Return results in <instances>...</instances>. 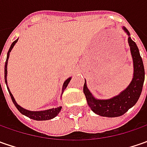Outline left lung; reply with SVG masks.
<instances>
[{
  "instance_id": "left-lung-1",
  "label": "left lung",
  "mask_w": 147,
  "mask_h": 147,
  "mask_svg": "<svg viewBox=\"0 0 147 147\" xmlns=\"http://www.w3.org/2000/svg\"><path fill=\"white\" fill-rule=\"evenodd\" d=\"M123 29L128 36L127 42L130 47L133 61V77L130 84L118 96L108 100H98L95 98L88 90L86 80L83 86V92L85 94L89 107L96 115L104 117L111 118L124 115L138 100L144 83V65L138 46L131 39L130 33L127 28L123 27Z\"/></svg>"
}]
</instances>
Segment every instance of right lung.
Returning <instances> with one entry per match:
<instances>
[{
	"label": "right lung",
	"mask_w": 147,
	"mask_h": 147,
	"mask_svg": "<svg viewBox=\"0 0 147 147\" xmlns=\"http://www.w3.org/2000/svg\"><path fill=\"white\" fill-rule=\"evenodd\" d=\"M17 42H18V39H16L14 42L11 44L10 47L9 49L8 53H7V58H6L5 65V82L6 86H7V78H6V77H7V63H8V59L9 56V52L11 51V50L14 47V46L15 45V43ZM71 78H69L67 80H65V81L64 84H63V88H62V93H63V92L65 91V88H67V86H68V84H69V82ZM7 87H8V86H7ZM7 89H8L9 96H10L11 100H12L13 103H14V105H15V107L18 109V110L20 111L22 115H24L27 116V117H28V118H30L32 119H34V120H48V119H51L55 118V116L59 114V111L61 110V108H62L61 106H59V107H57V108H52V109H50V110H42V111H30V110H26V109H24L23 107H21L20 105H19L17 104V102L15 101L14 96H13V95L11 94V92H10L9 88H7Z\"/></svg>",
	"instance_id": "add662e5"
}]
</instances>
